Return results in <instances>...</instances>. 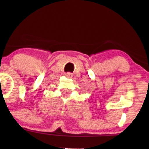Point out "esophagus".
Returning <instances> with one entry per match:
<instances>
[{
  "label": "esophagus",
  "mask_w": 149,
  "mask_h": 149,
  "mask_svg": "<svg viewBox=\"0 0 149 149\" xmlns=\"http://www.w3.org/2000/svg\"><path fill=\"white\" fill-rule=\"evenodd\" d=\"M65 75H66L67 77H68V78H71V77H72V74H71L70 72H67L65 74Z\"/></svg>",
  "instance_id": "1"
}]
</instances>
